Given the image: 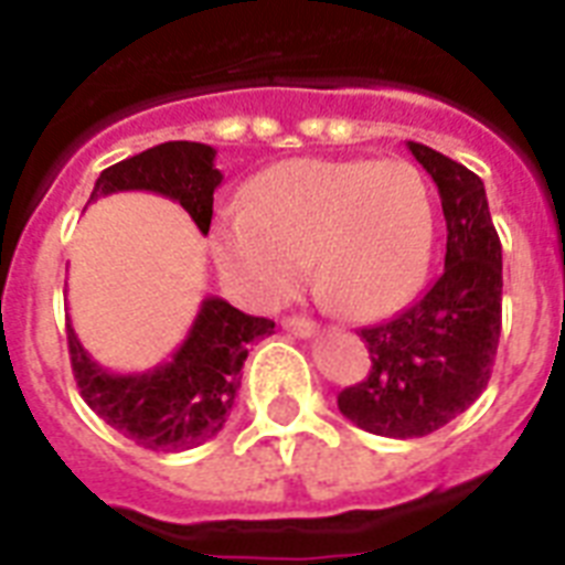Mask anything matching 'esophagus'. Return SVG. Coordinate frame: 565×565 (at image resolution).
<instances>
[{"label":"esophagus","mask_w":565,"mask_h":565,"mask_svg":"<svg viewBox=\"0 0 565 565\" xmlns=\"http://www.w3.org/2000/svg\"><path fill=\"white\" fill-rule=\"evenodd\" d=\"M281 326H284V331H290L292 337H313V334H317V326H313V322H310V319H305V317H287Z\"/></svg>","instance_id":"esophagus-1"}]
</instances>
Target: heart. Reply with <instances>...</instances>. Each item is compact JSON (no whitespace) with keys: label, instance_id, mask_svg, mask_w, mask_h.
Instances as JSON below:
<instances>
[{"label":"heart","instance_id":"1","mask_svg":"<svg viewBox=\"0 0 565 565\" xmlns=\"http://www.w3.org/2000/svg\"><path fill=\"white\" fill-rule=\"evenodd\" d=\"M434 207L404 158H290L248 181L243 207L213 225L222 275L252 305H278L305 273L345 313L377 319L425 278Z\"/></svg>","mask_w":565,"mask_h":565}]
</instances>
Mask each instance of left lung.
I'll use <instances>...</instances> for the list:
<instances>
[{
  "instance_id": "8db88e82",
  "label": "left lung",
  "mask_w": 565,
  "mask_h": 565,
  "mask_svg": "<svg viewBox=\"0 0 565 565\" xmlns=\"http://www.w3.org/2000/svg\"><path fill=\"white\" fill-rule=\"evenodd\" d=\"M439 190L446 269L384 326L361 328L370 375L345 386L337 407L377 437H428L487 390L501 337V239L483 181L463 163L407 143Z\"/></svg>"
}]
</instances>
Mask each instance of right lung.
<instances>
[{
  "instance_id": "right-lung-1",
  "label": "right lung",
  "mask_w": 565,
  "mask_h": 565,
  "mask_svg": "<svg viewBox=\"0 0 565 565\" xmlns=\"http://www.w3.org/2000/svg\"><path fill=\"white\" fill-rule=\"evenodd\" d=\"M216 149L170 140L102 170L90 202L122 190H149L179 202L202 234L211 231L213 190L222 172ZM275 331L273 319L248 317L222 299H204L188 340L161 366L137 375L102 370L66 322L75 384L96 416L152 451H184L216 437L234 407L248 345Z\"/></svg>"
}]
</instances>
